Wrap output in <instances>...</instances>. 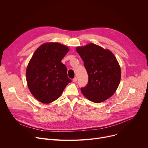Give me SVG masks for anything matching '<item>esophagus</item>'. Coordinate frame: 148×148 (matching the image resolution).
I'll list each match as a JSON object with an SVG mask.
<instances>
[{
  "label": "esophagus",
  "instance_id": "obj_1",
  "mask_svg": "<svg viewBox=\"0 0 148 148\" xmlns=\"http://www.w3.org/2000/svg\"><path fill=\"white\" fill-rule=\"evenodd\" d=\"M77 79L76 78V77H75V78H74V79H73V82H77Z\"/></svg>",
  "mask_w": 148,
  "mask_h": 148
}]
</instances>
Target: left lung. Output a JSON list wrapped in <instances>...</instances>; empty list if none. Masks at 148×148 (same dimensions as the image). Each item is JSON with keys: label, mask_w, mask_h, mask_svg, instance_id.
I'll use <instances>...</instances> for the list:
<instances>
[{"label": "left lung", "mask_w": 148, "mask_h": 148, "mask_svg": "<svg viewBox=\"0 0 148 148\" xmlns=\"http://www.w3.org/2000/svg\"><path fill=\"white\" fill-rule=\"evenodd\" d=\"M88 74V84L81 88L83 95L90 101L100 103L110 98L117 90L121 69L113 53L98 45L89 43L76 47Z\"/></svg>", "instance_id": "left-lung-1"}]
</instances>
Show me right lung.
Wrapping results in <instances>:
<instances>
[{"label": "right lung", "mask_w": 148, "mask_h": 148, "mask_svg": "<svg viewBox=\"0 0 148 148\" xmlns=\"http://www.w3.org/2000/svg\"><path fill=\"white\" fill-rule=\"evenodd\" d=\"M66 45L49 42L41 45L29 62L26 71L27 86L39 101L49 104L56 100L71 82L62 59L69 51Z\"/></svg>", "instance_id": "add662e5"}]
</instances>
